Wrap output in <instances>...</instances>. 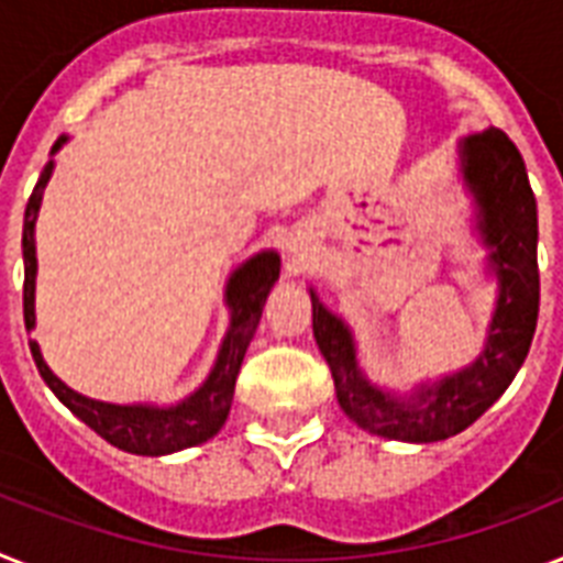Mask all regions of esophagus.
I'll return each instance as SVG.
<instances>
[{
	"label": "esophagus",
	"instance_id": "34e87169",
	"mask_svg": "<svg viewBox=\"0 0 563 563\" xmlns=\"http://www.w3.org/2000/svg\"><path fill=\"white\" fill-rule=\"evenodd\" d=\"M285 250L290 258H296V262H305L310 253V239L308 235H301V232H290V235H287Z\"/></svg>",
	"mask_w": 563,
	"mask_h": 563
}]
</instances>
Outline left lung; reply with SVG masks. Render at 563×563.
<instances>
[{
    "mask_svg": "<svg viewBox=\"0 0 563 563\" xmlns=\"http://www.w3.org/2000/svg\"><path fill=\"white\" fill-rule=\"evenodd\" d=\"M463 175L481 207V230L492 247L500 278V299L486 351L466 371L422 385L399 399L379 391L356 365L354 339L342 319L313 299V336L322 351L339 406L360 429L406 443H438L468 429L509 388L536 336L538 299V207L527 166L500 129L468 134L463 141Z\"/></svg>",
    "mask_w": 563,
    "mask_h": 563,
    "instance_id": "obj_1",
    "label": "left lung"
}]
</instances>
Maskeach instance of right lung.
Masks as SVG:
<instances>
[{
    "label": "right lung",
    "instance_id": "1",
    "mask_svg": "<svg viewBox=\"0 0 563 563\" xmlns=\"http://www.w3.org/2000/svg\"><path fill=\"white\" fill-rule=\"evenodd\" d=\"M65 137H59L54 152L59 148ZM51 169L54 164L45 166L40 184L34 187L25 207V227H22V258H25V285H22V313H25V328H34V276H36V255H34V221L40 212L42 192L48 187ZM278 282V255L276 253H258L250 258L244 267L232 273L230 285H227V305L232 310L230 331H227L221 354H218L216 368L207 376V383L187 397L175 408H148V406H111L100 399H88L82 394L71 391L63 379L51 374L40 354V345L31 342V356H34L36 368L48 388L63 399L65 406L71 408L74 415L86 422L88 429H95L106 443L118 445L123 452L146 454H172L189 445L207 443L216 438L221 426L227 422L232 406V391H235V379H239L241 362L247 354L250 342L255 336V328L262 322L264 301L267 292Z\"/></svg>",
    "mask_w": 563,
    "mask_h": 563
}]
</instances>
